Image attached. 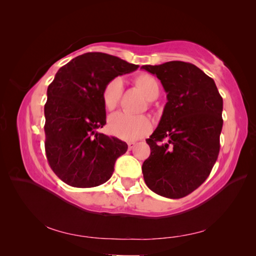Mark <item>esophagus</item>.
Here are the masks:
<instances>
[{
  "label": "esophagus",
  "mask_w": 256,
  "mask_h": 256,
  "mask_svg": "<svg viewBox=\"0 0 256 256\" xmlns=\"http://www.w3.org/2000/svg\"><path fill=\"white\" fill-rule=\"evenodd\" d=\"M134 146H136V143H134V142H129V143H128V148H129V150H134Z\"/></svg>",
  "instance_id": "esophagus-1"
}]
</instances>
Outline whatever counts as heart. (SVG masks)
Instances as JSON below:
<instances>
[{
    "mask_svg": "<svg viewBox=\"0 0 256 256\" xmlns=\"http://www.w3.org/2000/svg\"><path fill=\"white\" fill-rule=\"evenodd\" d=\"M136 84L148 99H154L159 95V83L154 76L142 74L136 79ZM122 90V80L120 76L114 78L106 85L102 92V102L106 110H112L118 104ZM108 128L116 138L125 141L138 140L150 132L152 120L147 116H136L118 112L112 114L108 122Z\"/></svg>",
    "mask_w": 256,
    "mask_h": 256,
    "instance_id": "b5f03b06",
    "label": "heart"
}]
</instances>
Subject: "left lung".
I'll use <instances>...</instances> for the list:
<instances>
[{"mask_svg": "<svg viewBox=\"0 0 256 256\" xmlns=\"http://www.w3.org/2000/svg\"><path fill=\"white\" fill-rule=\"evenodd\" d=\"M142 69L156 74L168 94L159 125L146 140L150 156L142 166L144 180L161 196L180 198L207 180L218 159L223 99L214 81L191 63Z\"/></svg>", "mask_w": 256, "mask_h": 256, "instance_id": "left-lung-1", "label": "left lung"}]
</instances>
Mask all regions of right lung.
Here are the masks:
<instances>
[{
	"mask_svg": "<svg viewBox=\"0 0 256 256\" xmlns=\"http://www.w3.org/2000/svg\"><path fill=\"white\" fill-rule=\"evenodd\" d=\"M118 56L84 53L60 67L47 90L44 150L52 171L76 188L110 180L128 145L98 132L106 125L102 92L115 76L138 69Z\"/></svg>",
	"mask_w": 256,
	"mask_h": 256,
	"instance_id": "1",
	"label": "right lung"
}]
</instances>
